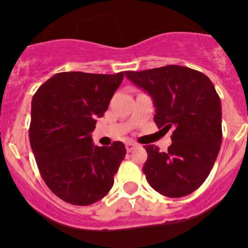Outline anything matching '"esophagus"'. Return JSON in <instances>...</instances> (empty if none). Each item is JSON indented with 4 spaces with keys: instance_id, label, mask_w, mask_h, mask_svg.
Returning a JSON list of instances; mask_svg holds the SVG:
<instances>
[{
    "instance_id": "obj_1",
    "label": "esophagus",
    "mask_w": 248,
    "mask_h": 248,
    "mask_svg": "<svg viewBox=\"0 0 248 248\" xmlns=\"http://www.w3.org/2000/svg\"><path fill=\"white\" fill-rule=\"evenodd\" d=\"M136 146H137V144H136L135 142H131V140H129V142H127V143H126V149H127V152H131L133 148H135Z\"/></svg>"
}]
</instances>
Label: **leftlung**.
I'll list each match as a JSON object with an SVG mask.
<instances>
[{
  "label": "left lung",
  "instance_id": "obj_1",
  "mask_svg": "<svg viewBox=\"0 0 248 248\" xmlns=\"http://www.w3.org/2000/svg\"><path fill=\"white\" fill-rule=\"evenodd\" d=\"M124 74L152 96L158 128L173 129L167 152L144 146L147 182L168 198L189 195L210 174L221 147V101L213 82L200 71L180 65Z\"/></svg>",
  "mask_w": 248,
  "mask_h": 248
}]
</instances>
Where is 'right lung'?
<instances>
[{"instance_id":"add662e5","label":"right lung","mask_w":248,"mask_h":248,"mask_svg":"<svg viewBox=\"0 0 248 248\" xmlns=\"http://www.w3.org/2000/svg\"><path fill=\"white\" fill-rule=\"evenodd\" d=\"M124 71L58 73L32 100L30 142L38 169L50 190L65 202L86 206L110 191L126 155L124 144L93 146L91 132L121 85Z\"/></svg>"}]
</instances>
